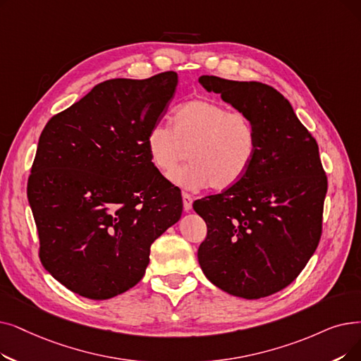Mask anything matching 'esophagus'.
<instances>
[{"instance_id":"esophagus-1","label":"esophagus","mask_w":361,"mask_h":361,"mask_svg":"<svg viewBox=\"0 0 361 361\" xmlns=\"http://www.w3.org/2000/svg\"><path fill=\"white\" fill-rule=\"evenodd\" d=\"M183 208H184V211L185 212H189V211H192V203H193V197L189 195V193H185V192H183Z\"/></svg>"}]
</instances>
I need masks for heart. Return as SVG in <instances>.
Listing matches in <instances>:
<instances>
[{
  "label": "heart",
  "instance_id": "1",
  "mask_svg": "<svg viewBox=\"0 0 361 361\" xmlns=\"http://www.w3.org/2000/svg\"><path fill=\"white\" fill-rule=\"evenodd\" d=\"M146 150L150 164L161 176L185 189L209 185L214 190H227L252 166L258 134L247 114L230 111L212 100L196 99L176 109L171 127L153 125L146 135ZM185 157L192 162L178 171Z\"/></svg>",
  "mask_w": 361,
  "mask_h": 361
}]
</instances>
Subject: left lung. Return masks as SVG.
Here are the masks:
<instances>
[{
    "mask_svg": "<svg viewBox=\"0 0 361 361\" xmlns=\"http://www.w3.org/2000/svg\"><path fill=\"white\" fill-rule=\"evenodd\" d=\"M199 82L250 116L258 152L236 185L193 203L208 227L197 259L216 288L259 300L290 285L319 245L327 192L319 146L273 87L209 75Z\"/></svg>",
    "mask_w": 361,
    "mask_h": 361,
    "instance_id": "1",
    "label": "left lung"
}]
</instances>
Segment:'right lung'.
I'll return each instance as SVG.
<instances>
[{
	"label": "right lung",
	"mask_w": 361,
	"mask_h": 361,
	"mask_svg": "<svg viewBox=\"0 0 361 361\" xmlns=\"http://www.w3.org/2000/svg\"><path fill=\"white\" fill-rule=\"evenodd\" d=\"M177 84L172 71L104 81L41 133L27 180L39 258L78 295L109 300L135 286L152 243L181 218L177 187L146 150Z\"/></svg>",
	"instance_id": "add662e5"
}]
</instances>
